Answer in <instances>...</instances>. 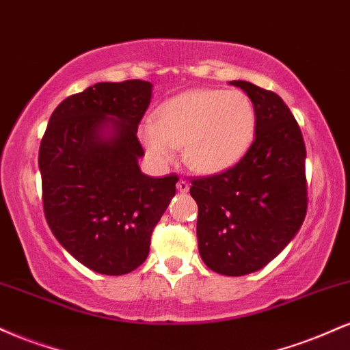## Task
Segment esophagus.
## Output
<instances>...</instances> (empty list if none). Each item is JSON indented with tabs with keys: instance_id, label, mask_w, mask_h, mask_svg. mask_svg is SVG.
Instances as JSON below:
<instances>
[{
	"instance_id": "esophagus-1",
	"label": "esophagus",
	"mask_w": 350,
	"mask_h": 350,
	"mask_svg": "<svg viewBox=\"0 0 350 350\" xmlns=\"http://www.w3.org/2000/svg\"><path fill=\"white\" fill-rule=\"evenodd\" d=\"M178 191L179 192H187L189 191V183L186 179H179L178 180Z\"/></svg>"
}]
</instances>
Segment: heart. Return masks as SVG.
<instances>
[{
  "mask_svg": "<svg viewBox=\"0 0 350 350\" xmlns=\"http://www.w3.org/2000/svg\"><path fill=\"white\" fill-rule=\"evenodd\" d=\"M255 126V105L245 92L192 88L158 108L154 122L142 126V139L158 163H171L183 148L187 167L217 174L243 158Z\"/></svg>",
  "mask_w": 350,
  "mask_h": 350,
  "instance_id": "b5f03b06",
  "label": "heart"
}]
</instances>
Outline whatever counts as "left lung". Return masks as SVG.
Masks as SVG:
<instances>
[{"mask_svg":"<svg viewBox=\"0 0 350 350\" xmlns=\"http://www.w3.org/2000/svg\"><path fill=\"white\" fill-rule=\"evenodd\" d=\"M255 105V139L230 170L191 180L204 263L226 276L268 265L303 226L308 208L306 146L275 92L232 80Z\"/></svg>","mask_w":350,"mask_h":350,"instance_id":"1","label":"left lung"}]
</instances>
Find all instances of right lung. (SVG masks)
I'll return each mask as SVG.
<instances>
[{
	"mask_svg": "<svg viewBox=\"0 0 350 350\" xmlns=\"http://www.w3.org/2000/svg\"><path fill=\"white\" fill-rule=\"evenodd\" d=\"M144 80L100 82L52 111L39 146L42 207L59 243L102 275L138 268L176 194L178 176L150 178L138 124L151 102ZM111 135L105 136V128Z\"/></svg>",
	"mask_w": 350,
	"mask_h": 350,
	"instance_id": "right-lung-1",
	"label": "right lung"
}]
</instances>
